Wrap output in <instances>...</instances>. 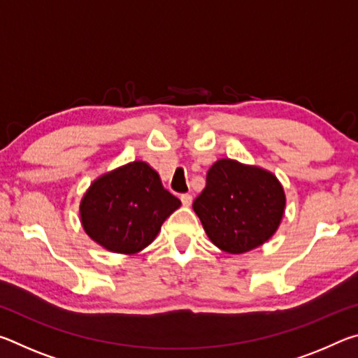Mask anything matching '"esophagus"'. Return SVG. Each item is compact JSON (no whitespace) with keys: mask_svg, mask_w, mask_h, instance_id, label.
Masks as SVG:
<instances>
[{"mask_svg":"<svg viewBox=\"0 0 358 358\" xmlns=\"http://www.w3.org/2000/svg\"><path fill=\"white\" fill-rule=\"evenodd\" d=\"M181 203L185 205V207H189V205L192 203V196L191 194H181Z\"/></svg>","mask_w":358,"mask_h":358,"instance_id":"34e87169","label":"esophagus"}]
</instances>
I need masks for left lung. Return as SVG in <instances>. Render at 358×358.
<instances>
[{
	"mask_svg": "<svg viewBox=\"0 0 358 358\" xmlns=\"http://www.w3.org/2000/svg\"><path fill=\"white\" fill-rule=\"evenodd\" d=\"M192 208L211 243L224 252L243 254L273 237L286 194L275 173L224 157L210 167Z\"/></svg>",
	"mask_w": 358,
	"mask_h": 358,
	"instance_id": "8db88e82",
	"label": "left lung"
}]
</instances>
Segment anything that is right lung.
<instances>
[{
    "instance_id": "1",
    "label": "right lung",
    "mask_w": 358,
    "mask_h": 358,
    "mask_svg": "<svg viewBox=\"0 0 358 358\" xmlns=\"http://www.w3.org/2000/svg\"><path fill=\"white\" fill-rule=\"evenodd\" d=\"M180 205L148 162L132 161L90 185L80 201V222L99 246L131 256L153 243Z\"/></svg>"
}]
</instances>
